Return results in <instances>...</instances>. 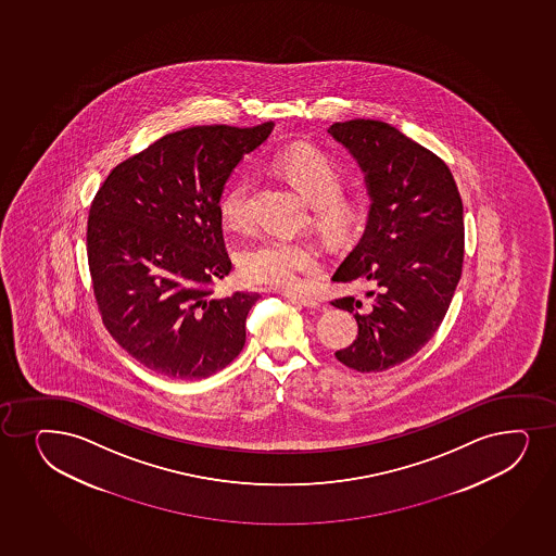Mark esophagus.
Listing matches in <instances>:
<instances>
[{"label":"esophagus","instance_id":"esophagus-1","mask_svg":"<svg viewBox=\"0 0 556 556\" xmlns=\"http://www.w3.org/2000/svg\"><path fill=\"white\" fill-rule=\"evenodd\" d=\"M283 296H286V299H289V301L299 302V304H302V306L319 307V302H317V299H313V296H309V294H301L293 293V291H286V293H283Z\"/></svg>","mask_w":556,"mask_h":556}]
</instances>
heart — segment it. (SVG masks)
I'll return each instance as SVG.
<instances>
[{
	"instance_id": "heart-1",
	"label": "heart",
	"mask_w": 556,
	"mask_h": 556,
	"mask_svg": "<svg viewBox=\"0 0 556 556\" xmlns=\"http://www.w3.org/2000/svg\"><path fill=\"white\" fill-rule=\"evenodd\" d=\"M273 166L312 207L313 218L333 237H343L357 220L354 202L341 197L343 176L325 152L312 147H291L273 157ZM250 179L237 178L220 199V217L231 228L249 224ZM320 250L306 237L263 236L243 244L237 254L244 280L268 288L294 286L301 275L319 267Z\"/></svg>"
}]
</instances>
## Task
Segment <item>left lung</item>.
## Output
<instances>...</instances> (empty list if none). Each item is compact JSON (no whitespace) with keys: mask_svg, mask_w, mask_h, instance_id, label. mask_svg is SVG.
I'll list each match as a JSON object with an SVG mask.
<instances>
[{"mask_svg":"<svg viewBox=\"0 0 556 556\" xmlns=\"http://www.w3.org/2000/svg\"><path fill=\"white\" fill-rule=\"evenodd\" d=\"M369 197L365 230L333 281H364L365 296L332 302L352 313L357 339L336 352L359 372L403 364L427 345L453 301L464 262V205L448 166L386 122H333Z\"/></svg>","mask_w":556,"mask_h":556,"instance_id":"1","label":"left lung"}]
</instances>
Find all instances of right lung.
<instances>
[{"instance_id": "obj_1", "label": "right lung", "mask_w": 556, "mask_h": 556, "mask_svg": "<svg viewBox=\"0 0 556 556\" xmlns=\"http://www.w3.org/2000/svg\"><path fill=\"white\" fill-rule=\"evenodd\" d=\"M255 128L197 126L168 134L115 166L90 205L87 252L103 325L148 369L200 380L230 365L247 341L257 293L210 299L230 275L220 199Z\"/></svg>"}]
</instances>
